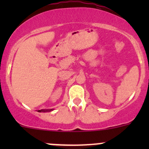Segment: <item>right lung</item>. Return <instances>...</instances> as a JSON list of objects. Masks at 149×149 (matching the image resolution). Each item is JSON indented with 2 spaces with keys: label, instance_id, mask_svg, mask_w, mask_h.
<instances>
[{
  "label": "right lung",
  "instance_id": "obj_1",
  "mask_svg": "<svg viewBox=\"0 0 149 149\" xmlns=\"http://www.w3.org/2000/svg\"><path fill=\"white\" fill-rule=\"evenodd\" d=\"M53 110V109H41V110H38V112H50V111Z\"/></svg>",
  "mask_w": 149,
  "mask_h": 149
}]
</instances>
